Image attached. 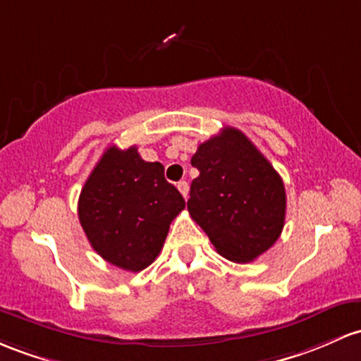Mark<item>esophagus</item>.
<instances>
[{
    "label": "esophagus",
    "instance_id": "obj_1",
    "mask_svg": "<svg viewBox=\"0 0 361 361\" xmlns=\"http://www.w3.org/2000/svg\"><path fill=\"white\" fill-rule=\"evenodd\" d=\"M178 190H180L181 195H183L185 199H187V197H188V190H190L187 181H178Z\"/></svg>",
    "mask_w": 361,
    "mask_h": 361
}]
</instances>
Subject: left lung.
I'll return each mask as SVG.
<instances>
[{"mask_svg": "<svg viewBox=\"0 0 361 361\" xmlns=\"http://www.w3.org/2000/svg\"><path fill=\"white\" fill-rule=\"evenodd\" d=\"M192 166L188 212L217 253L231 262H252L279 238L286 192L279 173L240 130L226 126L199 145Z\"/></svg>", "mask_w": 361, "mask_h": 361, "instance_id": "8db88e82", "label": "left lung"}]
</instances>
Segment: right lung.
I'll return each instance as SVG.
<instances>
[{
    "label": "right lung",
    "instance_id": "right-lung-1",
    "mask_svg": "<svg viewBox=\"0 0 361 361\" xmlns=\"http://www.w3.org/2000/svg\"><path fill=\"white\" fill-rule=\"evenodd\" d=\"M185 209L161 162H147L135 145L108 147L87 178L78 219L106 262L140 272L159 255L169 224Z\"/></svg>",
    "mask_w": 361,
    "mask_h": 361
}]
</instances>
